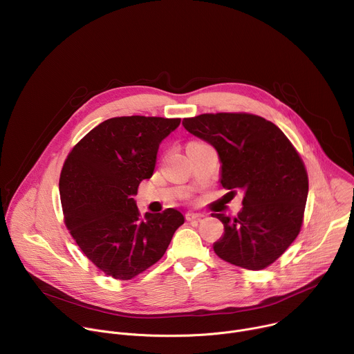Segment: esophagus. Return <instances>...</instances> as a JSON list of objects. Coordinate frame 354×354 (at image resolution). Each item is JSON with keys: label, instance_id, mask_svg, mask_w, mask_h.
Instances as JSON below:
<instances>
[{"label": "esophagus", "instance_id": "esophagus-1", "mask_svg": "<svg viewBox=\"0 0 354 354\" xmlns=\"http://www.w3.org/2000/svg\"><path fill=\"white\" fill-rule=\"evenodd\" d=\"M201 217H203V214H201V213H194V212H187L186 213V220H189V221L200 220Z\"/></svg>", "mask_w": 354, "mask_h": 354}]
</instances>
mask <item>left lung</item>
Wrapping results in <instances>:
<instances>
[{
  "instance_id": "obj_1",
  "label": "left lung",
  "mask_w": 354,
  "mask_h": 354,
  "mask_svg": "<svg viewBox=\"0 0 354 354\" xmlns=\"http://www.w3.org/2000/svg\"><path fill=\"white\" fill-rule=\"evenodd\" d=\"M182 124L217 149L223 187L243 193L236 217L212 214L224 224L214 252L248 270L268 268L301 230L308 196L304 162L284 133L257 115L205 113Z\"/></svg>"
}]
</instances>
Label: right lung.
Listing matches in <instances>:
<instances>
[{"instance_id":"add662e5","label":"right lung","mask_w":354,"mask_h":354,"mask_svg":"<svg viewBox=\"0 0 354 354\" xmlns=\"http://www.w3.org/2000/svg\"><path fill=\"white\" fill-rule=\"evenodd\" d=\"M180 119L123 116L92 129L60 175L64 223L85 257L105 274L130 280L157 263L185 217L175 209L145 213L133 196L154 174L161 141Z\"/></svg>"}]
</instances>
